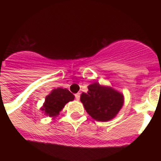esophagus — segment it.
<instances>
[{
    "mask_svg": "<svg viewBox=\"0 0 161 161\" xmlns=\"http://www.w3.org/2000/svg\"><path fill=\"white\" fill-rule=\"evenodd\" d=\"M80 93H77L75 94V97H76V99L77 101L80 100Z\"/></svg>",
    "mask_w": 161,
    "mask_h": 161,
    "instance_id": "1",
    "label": "esophagus"
}]
</instances>
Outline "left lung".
<instances>
[{"label":"left lung","instance_id":"8db88e82","mask_svg":"<svg viewBox=\"0 0 161 161\" xmlns=\"http://www.w3.org/2000/svg\"><path fill=\"white\" fill-rule=\"evenodd\" d=\"M87 93L80 95V102L91 117L99 122H107L116 117L124 103L123 93L97 82L89 85Z\"/></svg>","mask_w":161,"mask_h":161}]
</instances>
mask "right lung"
<instances>
[{"label":"right lung","mask_w":161,"mask_h":161,"mask_svg":"<svg viewBox=\"0 0 161 161\" xmlns=\"http://www.w3.org/2000/svg\"><path fill=\"white\" fill-rule=\"evenodd\" d=\"M74 98L75 96L68 89L57 88L53 89L46 97L45 102L40 109L44 114L55 119L59 115V112L64 108L65 105L73 101Z\"/></svg>","instance_id":"add662e5"}]
</instances>
